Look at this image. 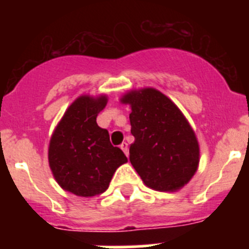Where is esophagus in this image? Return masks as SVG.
Here are the masks:
<instances>
[{"mask_svg":"<svg viewBox=\"0 0 249 249\" xmlns=\"http://www.w3.org/2000/svg\"><path fill=\"white\" fill-rule=\"evenodd\" d=\"M121 149H122V151L124 152V155L128 156V143H126V142H123V143L121 144Z\"/></svg>","mask_w":249,"mask_h":249,"instance_id":"34e87169","label":"esophagus"}]
</instances>
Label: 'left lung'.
<instances>
[{"label":"left lung","instance_id":"obj_1","mask_svg":"<svg viewBox=\"0 0 249 249\" xmlns=\"http://www.w3.org/2000/svg\"><path fill=\"white\" fill-rule=\"evenodd\" d=\"M129 105V160L147 187L177 192L199 166V143L190 122L166 94L152 87L127 91L120 98Z\"/></svg>","mask_w":249,"mask_h":249}]
</instances>
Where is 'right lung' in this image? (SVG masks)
<instances>
[{"label":"right lung","mask_w":249,"mask_h":249,"mask_svg":"<svg viewBox=\"0 0 249 249\" xmlns=\"http://www.w3.org/2000/svg\"><path fill=\"white\" fill-rule=\"evenodd\" d=\"M108 102L106 94H81L66 109L51 136L48 163L62 190L80 197L105 192L116 169L127 162L109 142L96 118Z\"/></svg>","instance_id":"obj_1"}]
</instances>
